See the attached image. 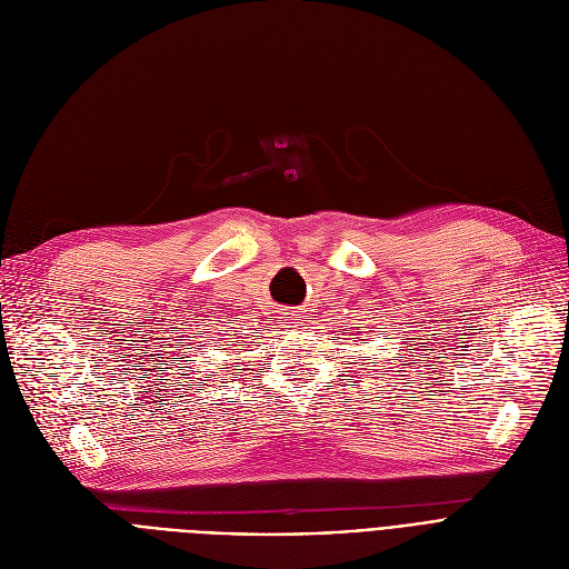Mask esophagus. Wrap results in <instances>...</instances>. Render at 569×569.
<instances>
[{
	"label": "esophagus",
	"instance_id": "34e87169",
	"mask_svg": "<svg viewBox=\"0 0 569 569\" xmlns=\"http://www.w3.org/2000/svg\"><path fill=\"white\" fill-rule=\"evenodd\" d=\"M283 318H288V320H300V311H286Z\"/></svg>",
	"mask_w": 569,
	"mask_h": 569
}]
</instances>
